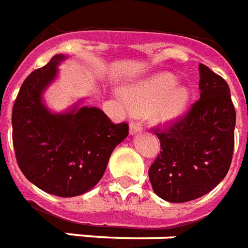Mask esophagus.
I'll list each match as a JSON object with an SVG mask.
<instances>
[{
	"instance_id": "obj_1",
	"label": "esophagus",
	"mask_w": 248,
	"mask_h": 248,
	"mask_svg": "<svg viewBox=\"0 0 248 248\" xmlns=\"http://www.w3.org/2000/svg\"><path fill=\"white\" fill-rule=\"evenodd\" d=\"M142 131V126L139 121H131L130 122V134H137Z\"/></svg>"
}]
</instances>
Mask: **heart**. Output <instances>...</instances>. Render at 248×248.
<instances>
[{"mask_svg":"<svg viewBox=\"0 0 248 248\" xmlns=\"http://www.w3.org/2000/svg\"><path fill=\"white\" fill-rule=\"evenodd\" d=\"M176 81L177 78L172 73H160L124 87L122 94L135 109L150 108L152 118L170 122L184 113L190 100L189 89Z\"/></svg>","mask_w":248,"mask_h":248,"instance_id":"1","label":"heart"}]
</instances>
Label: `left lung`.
Here are the masks:
<instances>
[{"mask_svg":"<svg viewBox=\"0 0 248 248\" xmlns=\"http://www.w3.org/2000/svg\"><path fill=\"white\" fill-rule=\"evenodd\" d=\"M200 100L164 127L154 129L160 154L148 176L152 189L170 202L209 193L229 172L234 152L235 109L223 78L200 64Z\"/></svg>","mask_w":248,"mask_h":248,"instance_id":"left-lung-1","label":"left lung"}]
</instances>
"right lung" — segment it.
<instances>
[{"mask_svg": "<svg viewBox=\"0 0 248 248\" xmlns=\"http://www.w3.org/2000/svg\"><path fill=\"white\" fill-rule=\"evenodd\" d=\"M63 59L55 55L22 84L13 105V146L27 180L47 193L75 197L101 180L113 150L129 135V124H114L102 110L88 106L49 113L42 92Z\"/></svg>", "mask_w": 248, "mask_h": 248, "instance_id": "obj_1", "label": "right lung"}]
</instances>
